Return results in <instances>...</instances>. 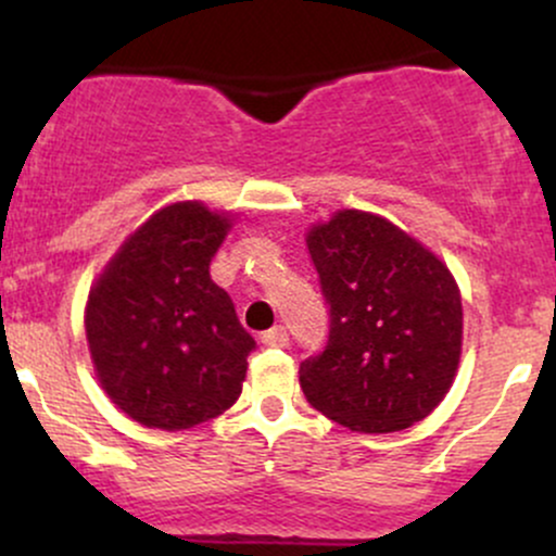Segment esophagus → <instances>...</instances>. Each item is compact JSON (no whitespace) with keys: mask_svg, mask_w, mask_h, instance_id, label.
I'll list each match as a JSON object with an SVG mask.
<instances>
[{"mask_svg":"<svg viewBox=\"0 0 556 556\" xmlns=\"http://www.w3.org/2000/svg\"><path fill=\"white\" fill-rule=\"evenodd\" d=\"M261 342H264L266 348H287V344H290V337H287L285 327H274L261 334Z\"/></svg>","mask_w":556,"mask_h":556,"instance_id":"1","label":"esophagus"}]
</instances>
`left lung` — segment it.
<instances>
[{
  "mask_svg": "<svg viewBox=\"0 0 556 556\" xmlns=\"http://www.w3.org/2000/svg\"><path fill=\"white\" fill-rule=\"evenodd\" d=\"M329 303V342L300 363L318 413L358 433L424 420L455 381L463 300L439 256L384 216L342 208L305 235Z\"/></svg>",
  "mask_w": 556,
  "mask_h": 556,
  "instance_id": "left-lung-1",
  "label": "left lung"
}]
</instances>
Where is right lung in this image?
<instances>
[{"mask_svg": "<svg viewBox=\"0 0 556 556\" xmlns=\"http://www.w3.org/2000/svg\"><path fill=\"white\" fill-rule=\"evenodd\" d=\"M229 227L232 214L201 201L169 203L119 245L88 292L93 371L140 426L193 429L240 397L256 342L208 274Z\"/></svg>", "mask_w": 556, "mask_h": 556, "instance_id": "right-lung-1", "label": "right lung"}]
</instances>
